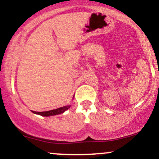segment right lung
<instances>
[{
	"mask_svg": "<svg viewBox=\"0 0 159 159\" xmlns=\"http://www.w3.org/2000/svg\"><path fill=\"white\" fill-rule=\"evenodd\" d=\"M69 107H70V106H69V105H67V106L60 107V108L54 109V110H51V111H43V112H36V111H32V112L34 113V114L41 115V116H54V115H57V114H63L65 111L68 110Z\"/></svg>",
	"mask_w": 159,
	"mask_h": 159,
	"instance_id": "add662e5",
	"label": "right lung"
}]
</instances>
